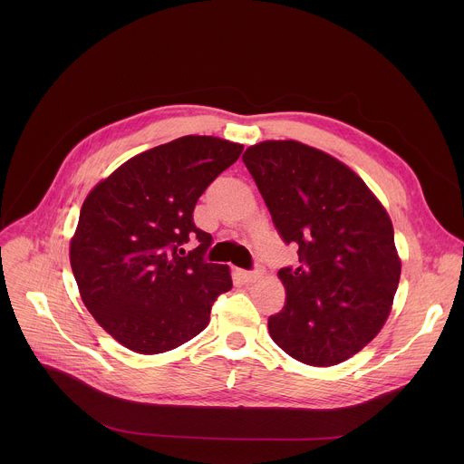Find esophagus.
I'll use <instances>...</instances> for the list:
<instances>
[{"label": "esophagus", "instance_id": "obj_1", "mask_svg": "<svg viewBox=\"0 0 464 464\" xmlns=\"http://www.w3.org/2000/svg\"><path fill=\"white\" fill-rule=\"evenodd\" d=\"M262 277V270H249V272H242V279L246 283H255L256 279Z\"/></svg>", "mask_w": 464, "mask_h": 464}]
</instances>
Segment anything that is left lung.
I'll return each mask as SVG.
<instances>
[{"instance_id":"1","label":"left lung","mask_w":464,"mask_h":464,"mask_svg":"<svg viewBox=\"0 0 464 464\" xmlns=\"http://www.w3.org/2000/svg\"><path fill=\"white\" fill-rule=\"evenodd\" d=\"M242 160L281 238L299 246V266L279 270L286 303L270 336L306 365H338L391 312L401 281L391 218L356 172L299 141H262Z\"/></svg>"}]
</instances>
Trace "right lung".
I'll return each mask as SVG.
<instances>
[{
  "label": "right lung",
  "mask_w": 464,
  "mask_h": 464,
  "mask_svg": "<svg viewBox=\"0 0 464 464\" xmlns=\"http://www.w3.org/2000/svg\"><path fill=\"white\" fill-rule=\"evenodd\" d=\"M244 147L183 136L122 163L82 204L70 260L81 297L106 333L140 354L172 351L209 323L233 283L226 264L204 260L213 237L192 211ZM194 237L198 246L185 252Z\"/></svg>",
  "instance_id": "right-lung-1"
}]
</instances>
